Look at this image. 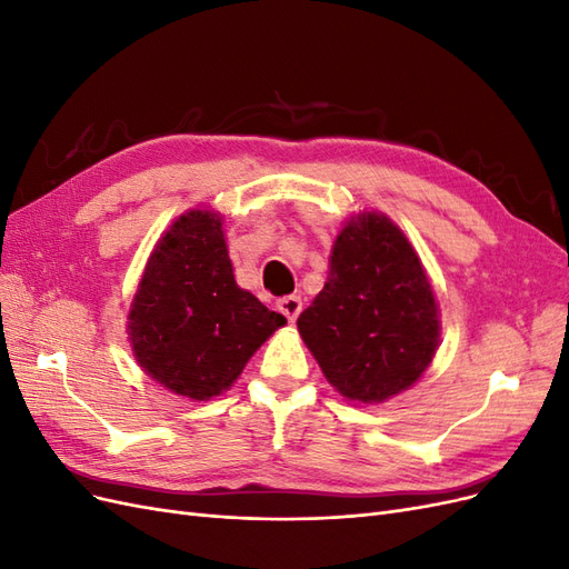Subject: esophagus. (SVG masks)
I'll return each mask as SVG.
<instances>
[{"label":"esophagus","mask_w":569,"mask_h":569,"mask_svg":"<svg viewBox=\"0 0 569 569\" xmlns=\"http://www.w3.org/2000/svg\"><path fill=\"white\" fill-rule=\"evenodd\" d=\"M278 308H280V313L289 320V322H295L297 318H299V313H301V299L299 297H282L280 301H278Z\"/></svg>","instance_id":"34e87169"}]
</instances>
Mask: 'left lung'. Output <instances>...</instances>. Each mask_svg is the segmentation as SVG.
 I'll return each instance as SVG.
<instances>
[{
  "mask_svg": "<svg viewBox=\"0 0 569 569\" xmlns=\"http://www.w3.org/2000/svg\"><path fill=\"white\" fill-rule=\"evenodd\" d=\"M327 382L360 403L408 389L439 347V311L416 249L387 216L339 232L330 278L297 320Z\"/></svg>",
  "mask_w": 569,
  "mask_h": 569,
  "instance_id": "1",
  "label": "left lung"
}]
</instances>
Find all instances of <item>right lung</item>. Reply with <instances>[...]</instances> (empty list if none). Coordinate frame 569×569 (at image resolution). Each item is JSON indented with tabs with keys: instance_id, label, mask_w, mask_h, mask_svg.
<instances>
[{
	"instance_id": "right-lung-1",
	"label": "right lung",
	"mask_w": 569,
	"mask_h": 569,
	"mask_svg": "<svg viewBox=\"0 0 569 569\" xmlns=\"http://www.w3.org/2000/svg\"><path fill=\"white\" fill-rule=\"evenodd\" d=\"M128 320L137 363L194 401L228 389L287 322L237 287L222 220L211 211H189L170 226L149 258Z\"/></svg>"
}]
</instances>
